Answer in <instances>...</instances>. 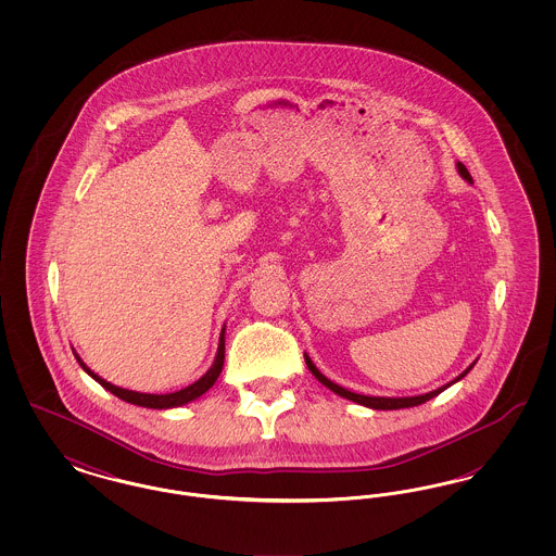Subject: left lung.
Returning <instances> with one entry per match:
<instances>
[{"mask_svg":"<svg viewBox=\"0 0 556 556\" xmlns=\"http://www.w3.org/2000/svg\"><path fill=\"white\" fill-rule=\"evenodd\" d=\"M456 170H458V175L467 181V184H473V177L469 175V170H467V166L463 164V162H456ZM304 361H306V365H308V370L317 377L318 381L325 386V388H329L333 394H338V396L345 397V400H352V402H356V404H361V406H367V408H372V410H397V408H410V406H419V404H424L427 400H431V397L438 396V394H442L444 390H448L450 386H454L456 381H460L469 370L476 367L477 361H473L467 369L463 370L456 379H452L448 381L446 386H442V388H438V390H433V392H429V394H419V396H367V394H356V392H352V390H345L342 386H338V383H333L331 379H327L320 370L315 367V363L311 361V356L304 352Z\"/></svg>","mask_w":556,"mask_h":556,"instance_id":"obj_1","label":"left lung"}]
</instances>
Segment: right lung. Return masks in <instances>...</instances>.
I'll list each match as a JSON object with an SVG mask.
<instances>
[{"label":"right lung","instance_id":"obj_1","mask_svg":"<svg viewBox=\"0 0 556 556\" xmlns=\"http://www.w3.org/2000/svg\"><path fill=\"white\" fill-rule=\"evenodd\" d=\"M73 352H75V350H73ZM75 358H77L80 369L85 370L91 379H96L102 388H106L110 394H114V396L121 397V400H125V402H129V404L143 406V408H159V410H162V408H177V406L189 404V402L198 400L202 394H206L212 386L216 383V379H218V375H220V370H223V363H225V327H223V331H220L216 356H214V363H212L211 369L206 370V372H204L198 381H193L191 386H187V388L179 390V392H170V394H143V392H132V390L118 388V386L110 383L106 379H102L98 372H93V370L89 369V367L80 361V356L77 352H75Z\"/></svg>","mask_w":556,"mask_h":556}]
</instances>
